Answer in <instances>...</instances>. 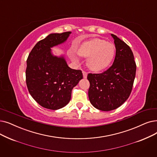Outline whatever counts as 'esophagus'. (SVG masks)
<instances>
[{"instance_id": "obj_1", "label": "esophagus", "mask_w": 157, "mask_h": 157, "mask_svg": "<svg viewBox=\"0 0 157 157\" xmlns=\"http://www.w3.org/2000/svg\"><path fill=\"white\" fill-rule=\"evenodd\" d=\"M83 78L86 79L87 78V72L85 71H83Z\"/></svg>"}]
</instances>
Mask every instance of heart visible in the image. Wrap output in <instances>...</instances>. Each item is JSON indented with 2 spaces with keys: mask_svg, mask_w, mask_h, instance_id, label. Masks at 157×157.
Instances as JSON below:
<instances>
[{
  "mask_svg": "<svg viewBox=\"0 0 157 157\" xmlns=\"http://www.w3.org/2000/svg\"><path fill=\"white\" fill-rule=\"evenodd\" d=\"M78 55L83 58H88L86 65L93 72H100L105 70L110 65L115 54V45L103 39L94 38L85 41L77 51ZM74 62L78 59L74 54H71Z\"/></svg>",
  "mask_w": 157,
  "mask_h": 157,
  "instance_id": "1",
  "label": "heart"
}]
</instances>
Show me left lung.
Masks as SVG:
<instances>
[{
  "label": "left lung",
  "instance_id": "obj_1",
  "mask_svg": "<svg viewBox=\"0 0 157 157\" xmlns=\"http://www.w3.org/2000/svg\"><path fill=\"white\" fill-rule=\"evenodd\" d=\"M116 49L112 65L101 74H88V98L95 108L111 111L128 99L135 78L136 64L133 54L124 41L111 34Z\"/></svg>",
  "mask_w": 157,
  "mask_h": 157
}]
</instances>
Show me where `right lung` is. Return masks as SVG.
<instances>
[{
    "label": "right lung",
    "mask_w": 157,
    "mask_h": 157,
    "mask_svg": "<svg viewBox=\"0 0 157 157\" xmlns=\"http://www.w3.org/2000/svg\"><path fill=\"white\" fill-rule=\"evenodd\" d=\"M71 34H49L35 45L27 59L29 92L40 105L50 110H58L69 103L72 88L83 79L82 72L68 66L64 54L55 56L51 49L67 42Z\"/></svg>",
    "instance_id": "1"
}]
</instances>
